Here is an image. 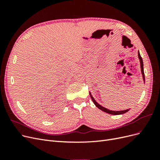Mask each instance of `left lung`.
Segmentation results:
<instances>
[{
	"instance_id": "obj_1",
	"label": "left lung",
	"mask_w": 160,
	"mask_h": 160,
	"mask_svg": "<svg viewBox=\"0 0 160 160\" xmlns=\"http://www.w3.org/2000/svg\"><path fill=\"white\" fill-rule=\"evenodd\" d=\"M138 57L139 59V61H140V66H141V71H142V76H143V81L145 82V75H144V71H143V60H142V58L141 57V55H140V53L138 51ZM89 94H90V96H91V98L92 99V101H93V103L95 105V106L97 108H98L99 109H101V111H104V112H106L108 113H109V114H111V115H122V114H123L125 113L128 112V111H129V109H126V110H123V111H111V110H109V109H106L105 108H103V106H101V105H99L97 101L94 99V98H93V96L91 95V93L89 92Z\"/></svg>"
}]
</instances>
